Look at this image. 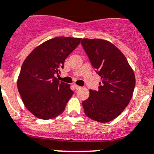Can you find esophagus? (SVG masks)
Instances as JSON below:
<instances>
[{
    "label": "esophagus",
    "instance_id": "obj_1",
    "mask_svg": "<svg viewBox=\"0 0 154 154\" xmlns=\"http://www.w3.org/2000/svg\"><path fill=\"white\" fill-rule=\"evenodd\" d=\"M74 88H75V89H80V88H81V87L80 86H77V85H76V84H74Z\"/></svg>",
    "mask_w": 154,
    "mask_h": 154
}]
</instances>
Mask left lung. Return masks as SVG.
I'll list each match as a JSON object with an SVG mask.
<instances>
[{"instance_id":"obj_1","label":"left lung","mask_w":154,"mask_h":154,"mask_svg":"<svg viewBox=\"0 0 154 154\" xmlns=\"http://www.w3.org/2000/svg\"><path fill=\"white\" fill-rule=\"evenodd\" d=\"M81 44L102 80L98 91L90 89L89 97L82 103L84 112L96 122H111L133 97L136 84L133 70L122 51L110 42L83 38Z\"/></svg>"}]
</instances>
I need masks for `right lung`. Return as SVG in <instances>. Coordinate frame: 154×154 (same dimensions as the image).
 I'll return each instance as SVG.
<instances>
[{
  "label": "right lung",
  "mask_w": 154,
  "mask_h": 154,
  "mask_svg": "<svg viewBox=\"0 0 154 154\" xmlns=\"http://www.w3.org/2000/svg\"><path fill=\"white\" fill-rule=\"evenodd\" d=\"M80 40L65 36L51 38L34 48L23 63L18 90L24 106L36 118L48 120L64 111L74 91L54 74L63 68L66 59Z\"/></svg>",
  "instance_id": "right-lung-1"
}]
</instances>
